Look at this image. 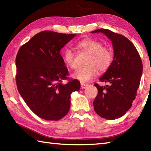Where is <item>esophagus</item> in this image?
Wrapping results in <instances>:
<instances>
[{
    "label": "esophagus",
    "instance_id": "obj_1",
    "mask_svg": "<svg viewBox=\"0 0 151 151\" xmlns=\"http://www.w3.org/2000/svg\"><path fill=\"white\" fill-rule=\"evenodd\" d=\"M88 86V84H85V83H81V87L82 89H85L86 88L87 86Z\"/></svg>",
    "mask_w": 151,
    "mask_h": 151
}]
</instances>
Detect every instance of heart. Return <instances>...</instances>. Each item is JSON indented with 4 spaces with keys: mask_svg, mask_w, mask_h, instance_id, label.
Masks as SVG:
<instances>
[{
    "mask_svg": "<svg viewBox=\"0 0 151 151\" xmlns=\"http://www.w3.org/2000/svg\"><path fill=\"white\" fill-rule=\"evenodd\" d=\"M76 47L90 55L86 62L87 66L79 67L72 74V77L83 83L91 81L101 73L106 71L111 66L113 60V53L110 48L103 47L99 40L85 39L80 40ZM63 59L66 65L71 68L76 67L75 54L70 48H66L63 54Z\"/></svg>",
    "mask_w": 151,
    "mask_h": 151,
    "instance_id": "b5f03b06",
    "label": "heart"
}]
</instances>
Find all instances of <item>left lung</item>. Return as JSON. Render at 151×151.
Instances as JSON below:
<instances>
[{
	"label": "left lung",
	"mask_w": 151,
	"mask_h": 151,
	"mask_svg": "<svg viewBox=\"0 0 151 151\" xmlns=\"http://www.w3.org/2000/svg\"><path fill=\"white\" fill-rule=\"evenodd\" d=\"M91 32L103 33L113 46L112 65L99 78L109 85L101 86L94 84L98 94L93 106L94 111L102 118L114 120L123 116L136 98L142 73L141 58L134 45L123 35L104 29Z\"/></svg>",
	"instance_id": "1"
}]
</instances>
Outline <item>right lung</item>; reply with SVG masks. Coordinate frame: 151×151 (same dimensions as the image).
I'll return each mask as SVG.
<instances>
[{"label":"right lung","mask_w":151,"mask_h":151,"mask_svg":"<svg viewBox=\"0 0 151 151\" xmlns=\"http://www.w3.org/2000/svg\"><path fill=\"white\" fill-rule=\"evenodd\" d=\"M76 36L45 30L19 48L16 57L18 91L30 109L40 118L58 121L69 111L70 94L80 82L68 79V71L60 50Z\"/></svg>","instance_id":"1"}]
</instances>
